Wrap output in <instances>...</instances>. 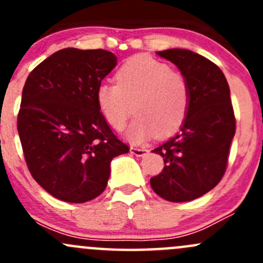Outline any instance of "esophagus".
<instances>
[{"label":"esophagus","instance_id":"34e87169","mask_svg":"<svg viewBox=\"0 0 263 263\" xmlns=\"http://www.w3.org/2000/svg\"><path fill=\"white\" fill-rule=\"evenodd\" d=\"M129 151H131V154H134V155L136 156H144L147 154V150L144 147H136V146H131L129 147Z\"/></svg>","mask_w":263,"mask_h":263}]
</instances>
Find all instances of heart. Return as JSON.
<instances>
[{
  "mask_svg": "<svg viewBox=\"0 0 263 263\" xmlns=\"http://www.w3.org/2000/svg\"><path fill=\"white\" fill-rule=\"evenodd\" d=\"M95 99L107 123L117 131L126 126L135 104L139 117L126 137L140 144L155 134L169 136L181 127L190 107V87L184 75L168 63L137 54L119 67L117 84L98 85Z\"/></svg>",
  "mask_w": 263,
  "mask_h": 263,
  "instance_id": "1",
  "label": "heart"
}]
</instances>
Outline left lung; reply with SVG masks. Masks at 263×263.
<instances>
[{"instance_id": "1", "label": "left lung", "mask_w": 263, "mask_h": 263, "mask_svg": "<svg viewBox=\"0 0 263 263\" xmlns=\"http://www.w3.org/2000/svg\"><path fill=\"white\" fill-rule=\"evenodd\" d=\"M156 54L184 75L190 107L181 131L153 150L165 165L150 184L164 200L185 202L213 190L225 173L235 134L230 89L222 71L198 53L173 48Z\"/></svg>"}]
</instances>
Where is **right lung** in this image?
Segmentation results:
<instances>
[{
    "mask_svg": "<svg viewBox=\"0 0 263 263\" xmlns=\"http://www.w3.org/2000/svg\"><path fill=\"white\" fill-rule=\"evenodd\" d=\"M104 49L65 48L26 79L17 131L31 176L53 197L82 203L107 187L110 161L128 146L98 108V85L116 67Z\"/></svg>",
    "mask_w": 263,
    "mask_h": 263,
    "instance_id": "right-lung-1",
    "label": "right lung"
}]
</instances>
